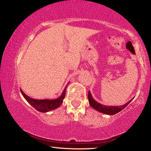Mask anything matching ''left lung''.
Listing matches in <instances>:
<instances>
[{
  "instance_id": "8db88e82",
  "label": "left lung",
  "mask_w": 151,
  "mask_h": 151,
  "mask_svg": "<svg viewBox=\"0 0 151 151\" xmlns=\"http://www.w3.org/2000/svg\"><path fill=\"white\" fill-rule=\"evenodd\" d=\"M88 98L89 104H90V105L93 107L94 109H95L97 111L102 112V113L109 114V115H113V114L118 113L120 111H121L122 109H124L128 104L133 100V99H132L131 100L127 102L126 104H124L123 105L121 106H106L104 105V104H100L98 103V102H96L95 100H94L90 91H88Z\"/></svg>"
}]
</instances>
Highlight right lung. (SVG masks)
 Wrapping results in <instances>:
<instances>
[{"instance_id": "1", "label": "right lung", "mask_w": 151, "mask_h": 151, "mask_svg": "<svg viewBox=\"0 0 151 151\" xmlns=\"http://www.w3.org/2000/svg\"><path fill=\"white\" fill-rule=\"evenodd\" d=\"M68 83L66 86L68 85ZM66 86L64 89L62 94L56 99H40V100H38V99L30 98V96L27 95L21 89H20V92L28 103L34 107L37 111L41 112H47L57 109L63 103V99H65V96Z\"/></svg>"}]
</instances>
